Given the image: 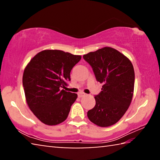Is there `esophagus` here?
Listing matches in <instances>:
<instances>
[{"mask_svg": "<svg viewBox=\"0 0 160 160\" xmlns=\"http://www.w3.org/2000/svg\"><path fill=\"white\" fill-rule=\"evenodd\" d=\"M85 95H86V94L82 92H80L78 93V97H82L85 96Z\"/></svg>", "mask_w": 160, "mask_h": 160, "instance_id": "obj_1", "label": "esophagus"}]
</instances>
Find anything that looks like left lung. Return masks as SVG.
<instances>
[{
  "mask_svg": "<svg viewBox=\"0 0 160 160\" xmlns=\"http://www.w3.org/2000/svg\"><path fill=\"white\" fill-rule=\"evenodd\" d=\"M92 68L97 80L103 83L94 97L96 104L88 117L100 127L112 126L120 120L131 104L134 91L135 72L129 59L111 47H104L83 56Z\"/></svg>",
  "mask_w": 160,
  "mask_h": 160,
  "instance_id": "1",
  "label": "left lung"
}]
</instances>
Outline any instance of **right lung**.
Instances as JSON below:
<instances>
[{
	"label": "right lung",
	"instance_id": "obj_1",
	"mask_svg": "<svg viewBox=\"0 0 160 160\" xmlns=\"http://www.w3.org/2000/svg\"><path fill=\"white\" fill-rule=\"evenodd\" d=\"M81 56L61 50H44L31 59L24 70L26 101L36 117L55 126L67 118L78 94L61 90L70 80V71Z\"/></svg>",
	"mask_w": 160,
	"mask_h": 160
}]
</instances>
